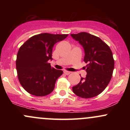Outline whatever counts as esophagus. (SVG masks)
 <instances>
[{"instance_id":"esophagus-1","label":"esophagus","mask_w":130,"mask_h":130,"mask_svg":"<svg viewBox=\"0 0 130 130\" xmlns=\"http://www.w3.org/2000/svg\"><path fill=\"white\" fill-rule=\"evenodd\" d=\"M63 73L64 74H66V75H68V74H70L71 73V72L70 71H63Z\"/></svg>"}]
</instances>
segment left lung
<instances>
[{
	"mask_svg": "<svg viewBox=\"0 0 130 130\" xmlns=\"http://www.w3.org/2000/svg\"><path fill=\"white\" fill-rule=\"evenodd\" d=\"M84 50V61L87 75L73 87L77 96L90 98L100 94L108 86L112 76L114 60L110 47L100 38L87 32L71 34Z\"/></svg>",
	"mask_w": 130,
	"mask_h": 130,
	"instance_id": "1",
	"label": "left lung"
}]
</instances>
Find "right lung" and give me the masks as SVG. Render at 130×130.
Instances as JSON below:
<instances>
[{
	"label": "right lung",
	"instance_id": "right-lung-1",
	"mask_svg": "<svg viewBox=\"0 0 130 130\" xmlns=\"http://www.w3.org/2000/svg\"><path fill=\"white\" fill-rule=\"evenodd\" d=\"M67 34L47 33L34 35L21 46L16 65L19 83L28 93L37 96L49 95L63 71L52 68L53 46L66 38Z\"/></svg>",
	"mask_w": 130,
	"mask_h": 130
}]
</instances>
